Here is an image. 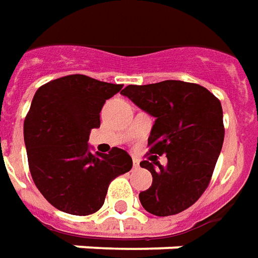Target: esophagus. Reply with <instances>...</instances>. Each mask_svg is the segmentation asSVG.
I'll return each instance as SVG.
<instances>
[{
    "label": "esophagus",
    "mask_w": 258,
    "mask_h": 258,
    "mask_svg": "<svg viewBox=\"0 0 258 258\" xmlns=\"http://www.w3.org/2000/svg\"><path fill=\"white\" fill-rule=\"evenodd\" d=\"M133 166H134V169H138V167H140V160L133 159Z\"/></svg>",
    "instance_id": "34e87169"
}]
</instances>
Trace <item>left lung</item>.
<instances>
[{"instance_id": "8db88e82", "label": "left lung", "mask_w": 258, "mask_h": 258, "mask_svg": "<svg viewBox=\"0 0 258 258\" xmlns=\"http://www.w3.org/2000/svg\"><path fill=\"white\" fill-rule=\"evenodd\" d=\"M156 117L148 138L149 152L166 154L167 166L142 160L152 185L140 192L142 207L156 217L191 207L210 184L225 137L222 106L207 88L183 81L128 85L121 92Z\"/></svg>"}]
</instances>
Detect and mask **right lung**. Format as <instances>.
I'll list each match as a JSON object with an SVG mask.
<instances>
[{"label": "right lung", "instance_id": "add662e5", "mask_svg": "<svg viewBox=\"0 0 258 258\" xmlns=\"http://www.w3.org/2000/svg\"><path fill=\"white\" fill-rule=\"evenodd\" d=\"M123 85L74 74L41 85L33 96L23 137L36 187L57 210L85 217L102 208L111 180L131 170L124 149L89 152L100 110Z\"/></svg>", "mask_w": 258, "mask_h": 258}]
</instances>
